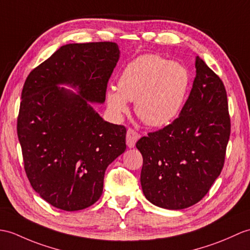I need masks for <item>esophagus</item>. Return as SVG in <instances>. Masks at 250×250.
Wrapping results in <instances>:
<instances>
[{"mask_svg":"<svg viewBox=\"0 0 250 250\" xmlns=\"http://www.w3.org/2000/svg\"><path fill=\"white\" fill-rule=\"evenodd\" d=\"M138 138H139L138 133L134 130L129 129L126 131V146L129 148H133L135 146Z\"/></svg>","mask_w":250,"mask_h":250,"instance_id":"1","label":"esophagus"}]
</instances>
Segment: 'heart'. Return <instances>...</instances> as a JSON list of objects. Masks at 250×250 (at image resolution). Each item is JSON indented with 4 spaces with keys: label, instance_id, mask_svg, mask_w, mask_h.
<instances>
[{
    "label": "heart",
    "instance_id": "b5f03b06",
    "mask_svg": "<svg viewBox=\"0 0 250 250\" xmlns=\"http://www.w3.org/2000/svg\"><path fill=\"white\" fill-rule=\"evenodd\" d=\"M190 83L188 68L154 54H145L127 62L117 87L106 90L109 112L116 118L129 111L134 101L135 114L149 126L169 125L181 112Z\"/></svg>",
    "mask_w": 250,
    "mask_h": 250
}]
</instances>
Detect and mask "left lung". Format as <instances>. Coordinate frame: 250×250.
I'll use <instances>...</instances> for the list:
<instances>
[{"mask_svg":"<svg viewBox=\"0 0 250 250\" xmlns=\"http://www.w3.org/2000/svg\"><path fill=\"white\" fill-rule=\"evenodd\" d=\"M196 78L179 117L136 143L141 184L152 205L182 210L200 201L223 169L230 136L227 92L199 56Z\"/></svg>","mask_w":250,"mask_h":250,"instance_id":"obj_1","label":"left lung"}]
</instances>
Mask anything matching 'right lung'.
I'll use <instances>...</instances> for the list:
<instances>
[{"label":"right lung","instance_id":"obj_1","mask_svg":"<svg viewBox=\"0 0 250 250\" xmlns=\"http://www.w3.org/2000/svg\"><path fill=\"white\" fill-rule=\"evenodd\" d=\"M119 56L115 42L65 44L23 86L17 132L24 169L34 190L61 210L98 201L107 166L126 148L125 127L107 123L91 104L105 101Z\"/></svg>","mask_w":250,"mask_h":250}]
</instances>
